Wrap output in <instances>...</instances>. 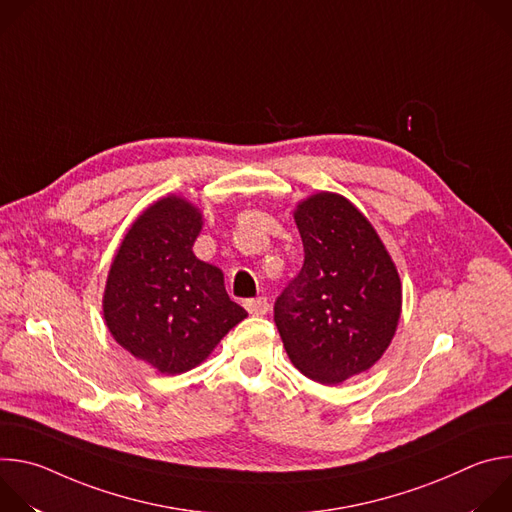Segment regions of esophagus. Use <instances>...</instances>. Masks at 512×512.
<instances>
[{
    "mask_svg": "<svg viewBox=\"0 0 512 512\" xmlns=\"http://www.w3.org/2000/svg\"><path fill=\"white\" fill-rule=\"evenodd\" d=\"M245 308L249 310V314L253 316H265L269 312V302L265 298H257V300H247Z\"/></svg>",
    "mask_w": 512,
    "mask_h": 512,
    "instance_id": "34e87169",
    "label": "esophagus"
}]
</instances>
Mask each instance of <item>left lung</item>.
<instances>
[{
	"mask_svg": "<svg viewBox=\"0 0 512 512\" xmlns=\"http://www.w3.org/2000/svg\"><path fill=\"white\" fill-rule=\"evenodd\" d=\"M304 267L275 302V326L294 367L338 385L389 348L403 289L379 233L348 198L316 192L296 204Z\"/></svg>",
	"mask_w": 512,
	"mask_h": 512,
	"instance_id": "left-lung-1",
	"label": "left lung"
}]
</instances>
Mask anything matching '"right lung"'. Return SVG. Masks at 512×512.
Segmentation results:
<instances>
[{"instance_id": "obj_1", "label": "right lung", "mask_w": 512, "mask_h": 512, "mask_svg": "<svg viewBox=\"0 0 512 512\" xmlns=\"http://www.w3.org/2000/svg\"><path fill=\"white\" fill-rule=\"evenodd\" d=\"M202 225L196 204L162 196L135 218L109 267L105 324L119 346L162 375L198 367L247 318L223 271L192 251Z\"/></svg>"}]
</instances>
